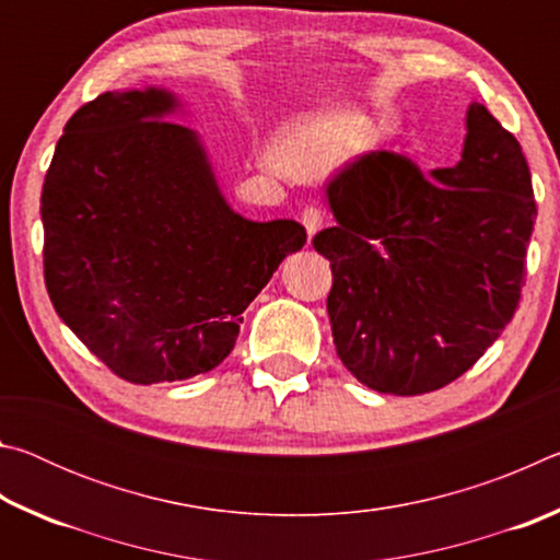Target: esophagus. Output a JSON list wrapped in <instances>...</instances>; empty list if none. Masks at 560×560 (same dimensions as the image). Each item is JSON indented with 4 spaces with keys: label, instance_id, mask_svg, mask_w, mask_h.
<instances>
[{
    "label": "esophagus",
    "instance_id": "1",
    "mask_svg": "<svg viewBox=\"0 0 560 560\" xmlns=\"http://www.w3.org/2000/svg\"><path fill=\"white\" fill-rule=\"evenodd\" d=\"M301 222L306 226V234L311 240V236L320 230V224H324V212H320L318 207H306V210L301 212Z\"/></svg>",
    "mask_w": 560,
    "mask_h": 560
}]
</instances>
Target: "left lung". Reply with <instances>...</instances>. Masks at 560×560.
Masks as SVG:
<instances>
[{"label": "left lung", "mask_w": 560, "mask_h": 560, "mask_svg": "<svg viewBox=\"0 0 560 560\" xmlns=\"http://www.w3.org/2000/svg\"><path fill=\"white\" fill-rule=\"evenodd\" d=\"M462 158L424 177L395 153L350 160L326 183L338 358L377 393L422 395L467 373L514 318L534 187L518 140L469 103Z\"/></svg>", "instance_id": "obj_1"}]
</instances>
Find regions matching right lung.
<instances>
[{
  "label": "right lung",
  "instance_id": "obj_1",
  "mask_svg": "<svg viewBox=\"0 0 560 560\" xmlns=\"http://www.w3.org/2000/svg\"><path fill=\"white\" fill-rule=\"evenodd\" d=\"M163 86L106 91L66 122L42 189L56 314L136 385L187 381L230 355L242 314L306 244L293 220L232 210L200 132Z\"/></svg>",
  "mask_w": 560,
  "mask_h": 560
}]
</instances>
